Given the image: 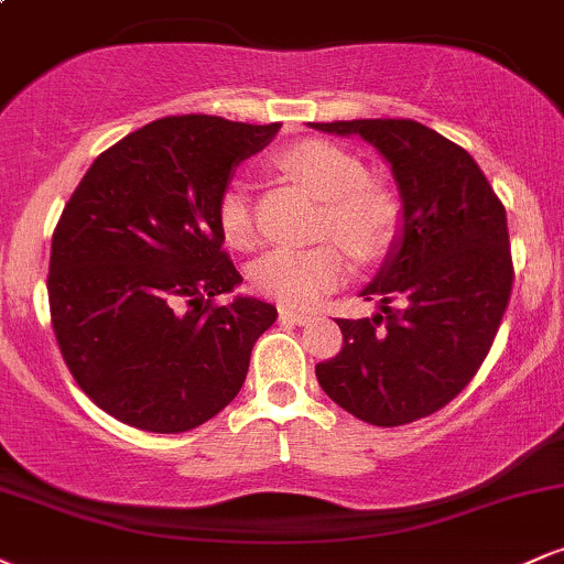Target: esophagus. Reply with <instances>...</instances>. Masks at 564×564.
<instances>
[{"instance_id": "esophagus-1", "label": "esophagus", "mask_w": 564, "mask_h": 564, "mask_svg": "<svg viewBox=\"0 0 564 564\" xmlns=\"http://www.w3.org/2000/svg\"><path fill=\"white\" fill-rule=\"evenodd\" d=\"M278 315H281V321L296 323V326H307V323L313 321V315H310V313H302V310L286 307V304H281V307H278Z\"/></svg>"}]
</instances>
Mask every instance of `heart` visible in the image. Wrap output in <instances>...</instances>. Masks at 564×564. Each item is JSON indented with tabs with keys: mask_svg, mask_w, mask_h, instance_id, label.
I'll use <instances>...</instances> for the list:
<instances>
[{
	"mask_svg": "<svg viewBox=\"0 0 564 564\" xmlns=\"http://www.w3.org/2000/svg\"><path fill=\"white\" fill-rule=\"evenodd\" d=\"M278 166L323 200L318 236L336 238L358 260H377L398 232V204L387 191L366 183L358 159L321 140H304L278 156ZM219 228L236 249L257 243V219L241 183H232L219 198ZM347 275V257L334 241L310 249L268 251L251 268V281L264 296L286 307H310L339 286Z\"/></svg>",
	"mask_w": 564,
	"mask_h": 564,
	"instance_id": "heart-1",
	"label": "heart"
}]
</instances>
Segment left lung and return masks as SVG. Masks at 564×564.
Instances as JSON below:
<instances>
[{"mask_svg": "<svg viewBox=\"0 0 564 564\" xmlns=\"http://www.w3.org/2000/svg\"><path fill=\"white\" fill-rule=\"evenodd\" d=\"M310 127L371 142L400 193L398 236L360 291L379 313L336 321L345 345L315 377L368 424H411L451 403L494 345L511 294L507 212L475 159L419 121Z\"/></svg>", "mask_w": 564, "mask_h": 564, "instance_id": "8db88e82", "label": "left lung"}]
</instances>
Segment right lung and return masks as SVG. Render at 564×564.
Returning <instances> with one entry per match:
<instances>
[{
    "label": "right lung",
    "mask_w": 564,
    "mask_h": 564,
    "mask_svg": "<svg viewBox=\"0 0 564 564\" xmlns=\"http://www.w3.org/2000/svg\"><path fill=\"white\" fill-rule=\"evenodd\" d=\"M281 124L166 116L95 159L50 251V315L87 398L159 435L196 430L236 398L273 304L230 294L219 198Z\"/></svg>",
    "instance_id": "right-lung-1"
}]
</instances>
